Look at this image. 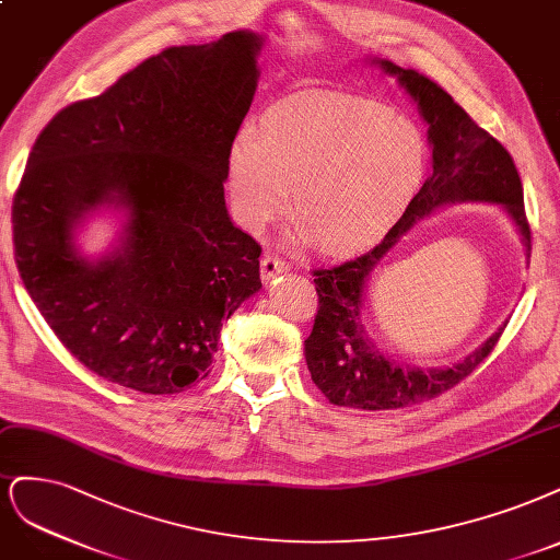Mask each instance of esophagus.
<instances>
[{"mask_svg":"<svg viewBox=\"0 0 560 560\" xmlns=\"http://www.w3.org/2000/svg\"><path fill=\"white\" fill-rule=\"evenodd\" d=\"M289 271V264L276 255H264L261 257V280H271L278 273H287Z\"/></svg>","mask_w":560,"mask_h":560,"instance_id":"34e87169","label":"esophagus"}]
</instances>
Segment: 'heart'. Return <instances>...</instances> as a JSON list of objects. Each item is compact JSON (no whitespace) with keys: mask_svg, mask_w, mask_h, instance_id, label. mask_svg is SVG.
Segmentation results:
<instances>
[{"mask_svg":"<svg viewBox=\"0 0 560 560\" xmlns=\"http://www.w3.org/2000/svg\"><path fill=\"white\" fill-rule=\"evenodd\" d=\"M423 129L387 106L347 94H303L276 104L259 133L229 152V195L253 231L276 220L294 187L303 236L324 253H352L398 218L427 176Z\"/></svg>","mask_w":560,"mask_h":560,"instance_id":"heart-1","label":"heart"}]
</instances>
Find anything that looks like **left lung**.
Wrapping results in <instances>:
<instances>
[{
	"instance_id": "8db88e82",
	"label": "left lung",
	"mask_w": 560,
	"mask_h": 560,
	"mask_svg": "<svg viewBox=\"0 0 560 560\" xmlns=\"http://www.w3.org/2000/svg\"><path fill=\"white\" fill-rule=\"evenodd\" d=\"M396 75L421 118L429 125L433 171L423 180L402 218L371 253L334 268L315 271L319 307L313 331L305 340V363L317 389L334 405L357 410H396L431 400L468 377L495 347L503 326L481 347L450 369H410L382 357L363 324V289L380 259L405 231L435 208L458 201H487L508 210L530 257V224L524 208V187L510 152L435 81L389 60H373Z\"/></svg>"
}]
</instances>
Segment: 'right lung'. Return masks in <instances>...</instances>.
I'll list each match as a JSON object with an SVG mask.
<instances>
[{
  "label": "right lung",
  "instance_id": "right-lung-1",
  "mask_svg": "<svg viewBox=\"0 0 560 560\" xmlns=\"http://www.w3.org/2000/svg\"><path fill=\"white\" fill-rule=\"evenodd\" d=\"M261 44L229 32L152 55L62 108L30 152L11 208L18 273L67 350L120 387L178 394L208 377L222 322L261 289V245L224 203ZM104 202L128 222L90 262L72 236Z\"/></svg>",
  "mask_w": 560,
  "mask_h": 560
}]
</instances>
